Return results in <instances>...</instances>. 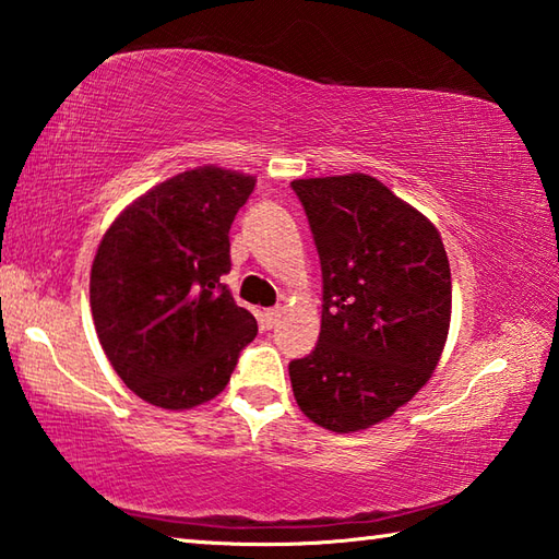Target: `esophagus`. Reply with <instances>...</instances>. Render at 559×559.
I'll use <instances>...</instances> for the list:
<instances>
[{
  "mask_svg": "<svg viewBox=\"0 0 559 559\" xmlns=\"http://www.w3.org/2000/svg\"><path fill=\"white\" fill-rule=\"evenodd\" d=\"M280 316H282V309H267L265 316H262V321H265V329H275V325L280 323Z\"/></svg>",
  "mask_w": 559,
  "mask_h": 559,
  "instance_id": "1",
  "label": "esophagus"
}]
</instances>
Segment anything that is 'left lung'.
<instances>
[{
    "mask_svg": "<svg viewBox=\"0 0 559 559\" xmlns=\"http://www.w3.org/2000/svg\"><path fill=\"white\" fill-rule=\"evenodd\" d=\"M323 277L321 333L289 362L299 408L335 433L411 402L443 353L450 265L438 228L370 175L294 180Z\"/></svg>",
    "mask_w": 559,
    "mask_h": 559,
    "instance_id": "obj_1",
    "label": "left lung"
}]
</instances>
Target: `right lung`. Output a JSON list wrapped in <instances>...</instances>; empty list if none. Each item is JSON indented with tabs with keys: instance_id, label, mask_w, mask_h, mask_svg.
<instances>
[{
	"instance_id": "add662e5",
	"label": "right lung",
	"mask_w": 559,
	"mask_h": 559,
	"mask_svg": "<svg viewBox=\"0 0 559 559\" xmlns=\"http://www.w3.org/2000/svg\"><path fill=\"white\" fill-rule=\"evenodd\" d=\"M250 175L197 167L155 185L104 234L90 275L92 319L123 384L180 411L224 392L258 321L221 277Z\"/></svg>"
}]
</instances>
